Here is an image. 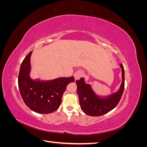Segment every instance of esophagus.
Instances as JSON below:
<instances>
[{
	"instance_id": "esophagus-1",
	"label": "esophagus",
	"mask_w": 147,
	"mask_h": 147,
	"mask_svg": "<svg viewBox=\"0 0 147 147\" xmlns=\"http://www.w3.org/2000/svg\"><path fill=\"white\" fill-rule=\"evenodd\" d=\"M74 78L75 80H79L81 77L83 76V73L80 70H78L77 72H75L74 75Z\"/></svg>"
}]
</instances>
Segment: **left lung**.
Returning <instances> with one entry per match:
<instances>
[{
	"label": "left lung",
	"mask_w": 147,
	"mask_h": 147,
	"mask_svg": "<svg viewBox=\"0 0 147 147\" xmlns=\"http://www.w3.org/2000/svg\"><path fill=\"white\" fill-rule=\"evenodd\" d=\"M123 81L119 90L116 93L102 98L97 96L90 84H86L83 78L76 81L77 94L81 109L86 115L92 117L103 115L113 110L121 98L124 89V70L121 64Z\"/></svg>",
	"instance_id": "8db88e82"
}]
</instances>
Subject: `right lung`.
Returning a JSON list of instances; mask_svg holds the SVG:
<instances>
[{"label": "right lung", "instance_id": "right-lung-1", "mask_svg": "<svg viewBox=\"0 0 147 147\" xmlns=\"http://www.w3.org/2000/svg\"><path fill=\"white\" fill-rule=\"evenodd\" d=\"M32 52L21 63L18 75L19 90L25 104L30 110L38 113H50L58 109L67 86L75 79L71 77L48 81L32 80L30 77Z\"/></svg>", "mask_w": 147, "mask_h": 147}]
</instances>
